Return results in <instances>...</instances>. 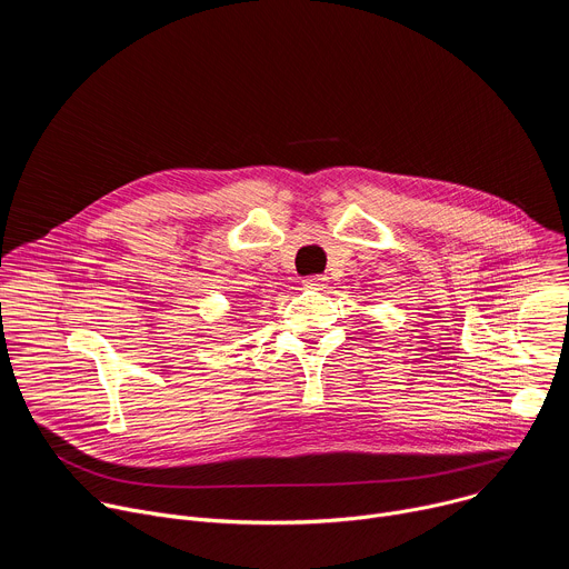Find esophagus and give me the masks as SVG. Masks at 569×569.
<instances>
[{
    "instance_id": "esophagus-1",
    "label": "esophagus",
    "mask_w": 569,
    "mask_h": 569,
    "mask_svg": "<svg viewBox=\"0 0 569 569\" xmlns=\"http://www.w3.org/2000/svg\"><path fill=\"white\" fill-rule=\"evenodd\" d=\"M327 281H329V277H327V274H310V277H306V279H303V286H306V288H315V290H319V288L327 286Z\"/></svg>"
}]
</instances>
